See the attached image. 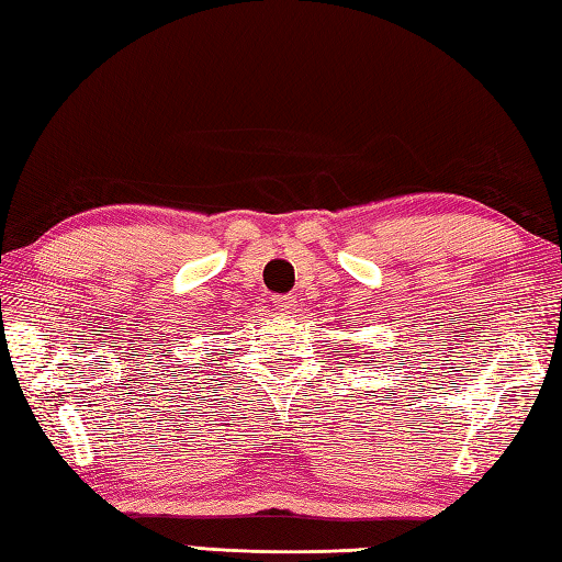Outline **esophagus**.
I'll return each mask as SVG.
<instances>
[{
	"label": "esophagus",
	"instance_id": "34e87169",
	"mask_svg": "<svg viewBox=\"0 0 562 562\" xmlns=\"http://www.w3.org/2000/svg\"><path fill=\"white\" fill-rule=\"evenodd\" d=\"M273 305H277V311H281V313H293L295 305H297V297L291 295V293L273 295Z\"/></svg>",
	"mask_w": 562,
	"mask_h": 562
}]
</instances>
